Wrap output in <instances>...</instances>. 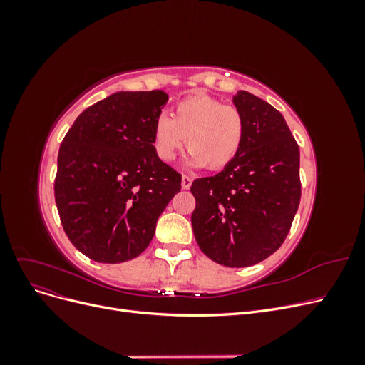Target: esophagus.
Masks as SVG:
<instances>
[{"instance_id": "obj_1", "label": "esophagus", "mask_w": 365, "mask_h": 365, "mask_svg": "<svg viewBox=\"0 0 365 365\" xmlns=\"http://www.w3.org/2000/svg\"><path fill=\"white\" fill-rule=\"evenodd\" d=\"M192 178L190 176H187V175H182V178H181V187L184 190H187V189H190V185H192Z\"/></svg>"}]
</instances>
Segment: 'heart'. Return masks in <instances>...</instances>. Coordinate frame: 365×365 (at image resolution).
<instances>
[{"label": "heart", "mask_w": 365, "mask_h": 365, "mask_svg": "<svg viewBox=\"0 0 365 365\" xmlns=\"http://www.w3.org/2000/svg\"><path fill=\"white\" fill-rule=\"evenodd\" d=\"M245 137V120L233 105H224L212 96L184 98L173 108L172 117L161 114L153 126L157 157L170 163L189 148L185 165L224 169L236 158Z\"/></svg>", "instance_id": "heart-1"}]
</instances>
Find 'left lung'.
<instances>
[{"mask_svg": "<svg viewBox=\"0 0 365 365\" xmlns=\"http://www.w3.org/2000/svg\"><path fill=\"white\" fill-rule=\"evenodd\" d=\"M233 103L245 137L222 172L195 180V239L213 262L230 268L256 264L277 251L289 233L302 196L300 149L283 115L248 91Z\"/></svg>", "mask_w": 365, "mask_h": 365, "instance_id": "obj_1", "label": "left lung"}]
</instances>
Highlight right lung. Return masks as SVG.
<instances>
[{
	"label": "right lung",
	"mask_w": 365,
	"mask_h": 365,
	"mask_svg": "<svg viewBox=\"0 0 365 365\" xmlns=\"http://www.w3.org/2000/svg\"><path fill=\"white\" fill-rule=\"evenodd\" d=\"M168 101L161 90L114 93L86 108L62 141L54 200L71 244L91 260L140 256L181 190V175L152 143Z\"/></svg>",
	"instance_id": "1"
}]
</instances>
